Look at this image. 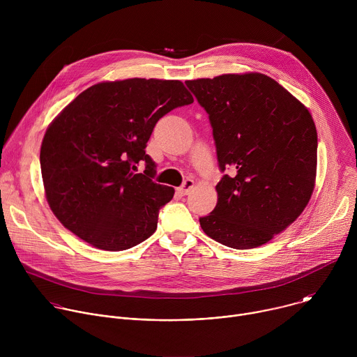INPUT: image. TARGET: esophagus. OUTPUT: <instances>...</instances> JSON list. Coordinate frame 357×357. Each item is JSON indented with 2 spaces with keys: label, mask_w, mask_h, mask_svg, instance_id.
I'll return each instance as SVG.
<instances>
[{
  "label": "esophagus",
  "mask_w": 357,
  "mask_h": 357,
  "mask_svg": "<svg viewBox=\"0 0 357 357\" xmlns=\"http://www.w3.org/2000/svg\"><path fill=\"white\" fill-rule=\"evenodd\" d=\"M193 185H195V182H193L192 179H186V181L182 183V186L178 188V193H181L182 196L188 195V193L190 192V189L193 188Z\"/></svg>",
  "instance_id": "esophagus-1"
}]
</instances>
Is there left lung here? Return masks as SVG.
Here are the masks:
<instances>
[{
    "mask_svg": "<svg viewBox=\"0 0 357 357\" xmlns=\"http://www.w3.org/2000/svg\"><path fill=\"white\" fill-rule=\"evenodd\" d=\"M185 83L209 114L222 172L230 169L200 227L237 250L268 243L296 220L314 192L318 134L311 113L257 72Z\"/></svg>",
    "mask_w": 357,
    "mask_h": 357,
    "instance_id": "left-lung-1",
    "label": "left lung"
}]
</instances>
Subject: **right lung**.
Listing matches in <instances>:
<instances>
[{
	"instance_id": "1",
	"label": "right lung",
	"mask_w": 357,
	"mask_h": 357,
	"mask_svg": "<svg viewBox=\"0 0 357 357\" xmlns=\"http://www.w3.org/2000/svg\"><path fill=\"white\" fill-rule=\"evenodd\" d=\"M193 103L179 80L101 82L82 91L47 127L40 172L50 211L73 234L106 251H121L157 230L174 188L152 181L145 154L155 124ZM139 163L144 174H136Z\"/></svg>"
}]
</instances>
